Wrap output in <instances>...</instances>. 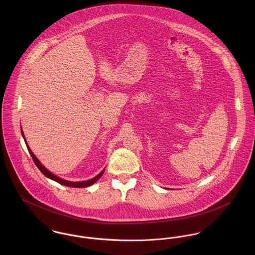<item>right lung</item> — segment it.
Returning a JSON list of instances; mask_svg holds the SVG:
<instances>
[{"label":"right lung","mask_w":255,"mask_h":255,"mask_svg":"<svg viewBox=\"0 0 255 255\" xmlns=\"http://www.w3.org/2000/svg\"><path fill=\"white\" fill-rule=\"evenodd\" d=\"M21 133H22V130H21ZM22 135H23V133H22ZM23 138H24V135H23ZM24 140H25V138H24ZM25 143H26V140H25ZM26 146H27V149H28V151H29V153H30V155H31V157H32V159H33L35 165L38 167V169L42 172V174H43L44 176H46L47 178H49V179H51V180H54V181H56V182H59V183H61V184L66 185V186H71V187H87V186L93 184L94 182H97V181L101 178V176L103 175V173H104V170H103L98 176H96L95 178H93V179H91V180L85 181V182H69V181L62 180L61 178H59V177L53 175L51 172H49V171L39 162V160L35 157V155L32 153V151L30 150V148H29V146L27 145V143H26Z\"/></svg>","instance_id":"add662e5"}]
</instances>
